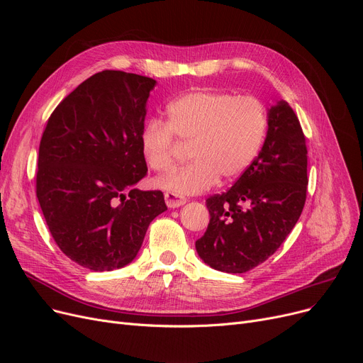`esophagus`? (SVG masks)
I'll list each match as a JSON object with an SVG mask.
<instances>
[{"label":"esophagus","mask_w":363,"mask_h":363,"mask_svg":"<svg viewBox=\"0 0 363 363\" xmlns=\"http://www.w3.org/2000/svg\"><path fill=\"white\" fill-rule=\"evenodd\" d=\"M164 201H166V206L170 207V208H175V207H179L182 204L186 203V199L185 197H179L174 193H166L164 194Z\"/></svg>","instance_id":"34e87169"}]
</instances>
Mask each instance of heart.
<instances>
[{
	"mask_svg": "<svg viewBox=\"0 0 363 363\" xmlns=\"http://www.w3.org/2000/svg\"><path fill=\"white\" fill-rule=\"evenodd\" d=\"M268 133V111L252 95L194 91L166 107V123L148 121L140 133V148L147 166L166 174L175 166L179 143H191L193 162L155 182L177 196H194L212 188L219 178L235 179L250 167Z\"/></svg>",
	"mask_w": 363,
	"mask_h": 363,
	"instance_id": "b5f03b06",
	"label": "heart"
}]
</instances>
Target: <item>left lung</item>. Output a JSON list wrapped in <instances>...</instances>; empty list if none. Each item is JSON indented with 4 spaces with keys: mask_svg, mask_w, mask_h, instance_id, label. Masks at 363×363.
Instances as JSON below:
<instances>
[{
    "mask_svg": "<svg viewBox=\"0 0 363 363\" xmlns=\"http://www.w3.org/2000/svg\"><path fill=\"white\" fill-rule=\"evenodd\" d=\"M308 191V148L287 101L268 108L256 160L226 193L206 200L211 213L199 256L211 268L244 274L272 256L297 223Z\"/></svg>",
    "mask_w": 363,
    "mask_h": 363,
    "instance_id": "left-lung-1",
    "label": "left lung"
}]
</instances>
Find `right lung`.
<instances>
[{
    "instance_id": "1",
    "label": "right lung",
    "mask_w": 363,
    "mask_h": 363,
    "mask_svg": "<svg viewBox=\"0 0 363 363\" xmlns=\"http://www.w3.org/2000/svg\"><path fill=\"white\" fill-rule=\"evenodd\" d=\"M156 81L121 70L92 74L55 107L40 144L36 197L60 250L91 271L137 257L162 191H141L147 175L140 133Z\"/></svg>"
}]
</instances>
